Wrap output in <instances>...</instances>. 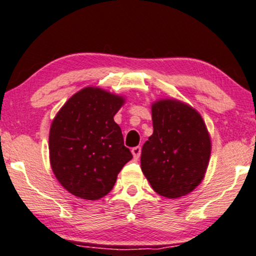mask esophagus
I'll list each match as a JSON object with an SVG mask.
<instances>
[{
	"label": "esophagus",
	"mask_w": 256,
	"mask_h": 256,
	"mask_svg": "<svg viewBox=\"0 0 256 256\" xmlns=\"http://www.w3.org/2000/svg\"><path fill=\"white\" fill-rule=\"evenodd\" d=\"M132 154H133V157L135 159L139 158L140 154H141V147L136 146V147H134V148H132Z\"/></svg>",
	"instance_id": "1"
}]
</instances>
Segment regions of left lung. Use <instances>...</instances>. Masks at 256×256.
Segmentation results:
<instances>
[{"label": "left lung", "instance_id": "left-lung-1", "mask_svg": "<svg viewBox=\"0 0 256 256\" xmlns=\"http://www.w3.org/2000/svg\"><path fill=\"white\" fill-rule=\"evenodd\" d=\"M153 134L141 150V170L156 193L169 199L193 192L205 177L211 136L193 106L177 99L152 103Z\"/></svg>", "mask_w": 256, "mask_h": 256}]
</instances>
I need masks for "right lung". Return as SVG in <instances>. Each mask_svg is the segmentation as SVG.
Instances as JSON below:
<instances>
[{
  "label": "right lung",
  "mask_w": 256,
  "mask_h": 256,
  "mask_svg": "<svg viewBox=\"0 0 256 256\" xmlns=\"http://www.w3.org/2000/svg\"><path fill=\"white\" fill-rule=\"evenodd\" d=\"M124 102L123 96L87 86L72 96L52 120L51 169L62 187L75 196L102 199L133 158L114 121Z\"/></svg>",
  "instance_id": "right-lung-1"
}]
</instances>
